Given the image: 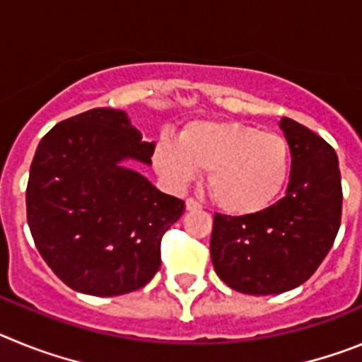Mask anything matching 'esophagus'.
<instances>
[{"mask_svg":"<svg viewBox=\"0 0 362 362\" xmlns=\"http://www.w3.org/2000/svg\"><path fill=\"white\" fill-rule=\"evenodd\" d=\"M199 209H201L199 201L188 197V199H187V210H199Z\"/></svg>","mask_w":362,"mask_h":362,"instance_id":"esophagus-1","label":"esophagus"}]
</instances>
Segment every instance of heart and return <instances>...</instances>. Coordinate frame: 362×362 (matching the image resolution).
Returning a JSON list of instances; mask_svg holds the SVG:
<instances>
[{
  "label": "heart",
  "mask_w": 362,
  "mask_h": 362,
  "mask_svg": "<svg viewBox=\"0 0 362 362\" xmlns=\"http://www.w3.org/2000/svg\"><path fill=\"white\" fill-rule=\"evenodd\" d=\"M153 165L166 183L185 188L209 170V190L233 216L267 210L281 196L292 168V150L281 134L233 121H194L179 141L161 139Z\"/></svg>",
  "instance_id": "1"
}]
</instances>
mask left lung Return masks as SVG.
<instances>
[{
    "label": "left lung",
    "mask_w": 362,
    "mask_h": 362,
    "mask_svg": "<svg viewBox=\"0 0 362 362\" xmlns=\"http://www.w3.org/2000/svg\"><path fill=\"white\" fill-rule=\"evenodd\" d=\"M279 127L292 150L283 199L250 216H214V268L230 288L248 296L283 293L308 281L341 225L343 188L335 150L290 117Z\"/></svg>",
    "instance_id": "1"
}]
</instances>
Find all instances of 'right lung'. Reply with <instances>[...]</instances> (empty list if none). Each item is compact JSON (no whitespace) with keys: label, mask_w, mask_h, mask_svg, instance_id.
<instances>
[{"label":"right lung","mask_w":362,"mask_h":362,"mask_svg":"<svg viewBox=\"0 0 362 362\" xmlns=\"http://www.w3.org/2000/svg\"><path fill=\"white\" fill-rule=\"evenodd\" d=\"M127 112L92 108L57 123L37 145L27 221L45 263L88 296L143 288L161 267V238L185 212L124 161L152 165Z\"/></svg>","instance_id":"right-lung-1"}]
</instances>
